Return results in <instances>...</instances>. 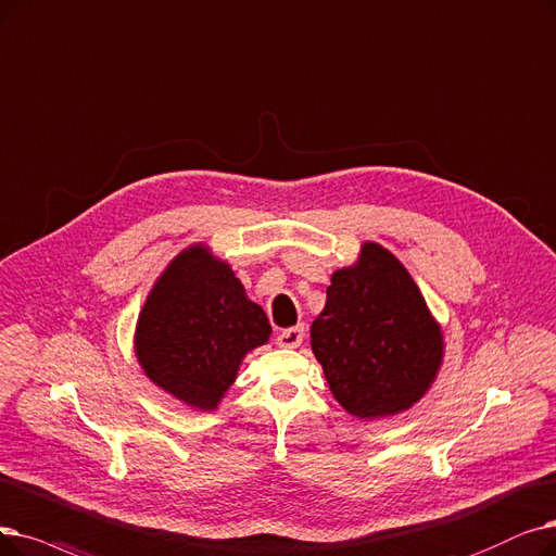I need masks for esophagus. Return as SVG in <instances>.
I'll list each match as a JSON object with an SVG mask.
<instances>
[{
  "mask_svg": "<svg viewBox=\"0 0 556 556\" xmlns=\"http://www.w3.org/2000/svg\"><path fill=\"white\" fill-rule=\"evenodd\" d=\"M302 341H304V325L288 327V329L279 331V336H277L279 348H298Z\"/></svg>",
  "mask_w": 556,
  "mask_h": 556,
  "instance_id": "esophagus-1",
  "label": "esophagus"
}]
</instances>
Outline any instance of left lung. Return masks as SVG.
Returning <instances> with one entry per match:
<instances>
[{
  "label": "left lung",
  "mask_w": 556,
  "mask_h": 556,
  "mask_svg": "<svg viewBox=\"0 0 556 556\" xmlns=\"http://www.w3.org/2000/svg\"><path fill=\"white\" fill-rule=\"evenodd\" d=\"M311 348L333 397L356 418L406 412L443 361V333L404 265L377 243L336 270L311 325Z\"/></svg>",
  "instance_id": "1"
}]
</instances>
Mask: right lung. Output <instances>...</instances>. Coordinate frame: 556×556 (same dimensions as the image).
Wrapping results in <instances>:
<instances>
[{"mask_svg": "<svg viewBox=\"0 0 556 556\" xmlns=\"http://www.w3.org/2000/svg\"><path fill=\"white\" fill-rule=\"evenodd\" d=\"M270 323L229 265L204 245L184 250L154 283L136 327V356L163 391L211 412L243 356L263 345Z\"/></svg>", "mask_w": 556, "mask_h": 556, "instance_id": "1", "label": "right lung"}]
</instances>
